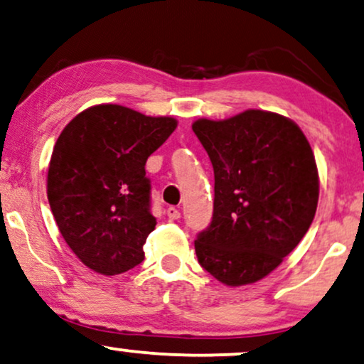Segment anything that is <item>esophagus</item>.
Here are the masks:
<instances>
[{"mask_svg":"<svg viewBox=\"0 0 364 364\" xmlns=\"http://www.w3.org/2000/svg\"><path fill=\"white\" fill-rule=\"evenodd\" d=\"M166 215H168L169 220H178V218H179V215H181V213H179L178 208H174V206H169L168 210H166Z\"/></svg>","mask_w":364,"mask_h":364,"instance_id":"1","label":"esophagus"}]
</instances>
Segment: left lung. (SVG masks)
Returning <instances> with one entry per match:
<instances>
[{
  "instance_id": "left-lung-1",
  "label": "left lung",
  "mask_w": 364,
  "mask_h": 364,
  "mask_svg": "<svg viewBox=\"0 0 364 364\" xmlns=\"http://www.w3.org/2000/svg\"><path fill=\"white\" fill-rule=\"evenodd\" d=\"M215 171L211 225L198 235L200 264L226 287L263 279L311 226L319 198L313 149L287 116L246 109L196 119Z\"/></svg>"
}]
</instances>
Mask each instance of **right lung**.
Listing matches in <instances>:
<instances>
[{
    "mask_svg": "<svg viewBox=\"0 0 364 364\" xmlns=\"http://www.w3.org/2000/svg\"><path fill=\"white\" fill-rule=\"evenodd\" d=\"M178 121L96 105L65 126L48 168V201L61 236L90 269L124 273L144 259L156 226L144 164Z\"/></svg>",
    "mask_w": 364,
    "mask_h": 364,
    "instance_id": "right-lung-1",
    "label": "right lung"
}]
</instances>
